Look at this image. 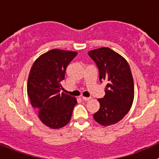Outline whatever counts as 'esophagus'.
<instances>
[{"label": "esophagus", "instance_id": "obj_1", "mask_svg": "<svg viewBox=\"0 0 159 159\" xmlns=\"http://www.w3.org/2000/svg\"><path fill=\"white\" fill-rule=\"evenodd\" d=\"M81 98H82L83 101H89L90 99H91L90 98H86V97H81Z\"/></svg>", "mask_w": 159, "mask_h": 159}]
</instances>
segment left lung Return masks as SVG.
Segmentation results:
<instances>
[{"label": "left lung", "mask_w": 159, "mask_h": 159, "mask_svg": "<svg viewBox=\"0 0 159 159\" xmlns=\"http://www.w3.org/2000/svg\"><path fill=\"white\" fill-rule=\"evenodd\" d=\"M99 70L100 81H105V95L98 99L100 109L93 119L103 126L120 121L129 111L134 99V83L127 61L108 47L89 51Z\"/></svg>", "instance_id": "left-lung-1"}]
</instances>
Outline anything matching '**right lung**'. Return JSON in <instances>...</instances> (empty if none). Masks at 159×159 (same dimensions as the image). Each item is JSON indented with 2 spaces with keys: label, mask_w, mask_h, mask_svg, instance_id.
<instances>
[{
  "label": "right lung",
  "mask_w": 159,
  "mask_h": 159,
  "mask_svg": "<svg viewBox=\"0 0 159 159\" xmlns=\"http://www.w3.org/2000/svg\"><path fill=\"white\" fill-rule=\"evenodd\" d=\"M77 54V52L52 49L36 58L30 71V101L42 123L49 128H61L71 120L77 100L60 91L63 90L61 81L67 66Z\"/></svg>",
  "instance_id": "right-lung-1"
}]
</instances>
